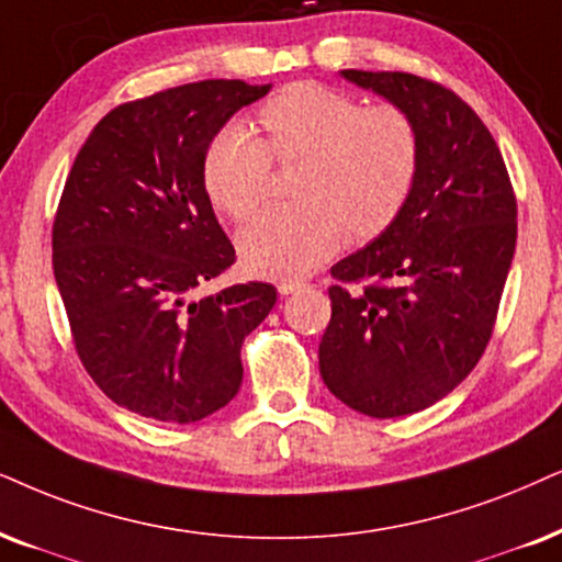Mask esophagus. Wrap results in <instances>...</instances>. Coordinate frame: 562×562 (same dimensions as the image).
Wrapping results in <instances>:
<instances>
[{"label": "esophagus", "instance_id": "esophagus-1", "mask_svg": "<svg viewBox=\"0 0 562 562\" xmlns=\"http://www.w3.org/2000/svg\"><path fill=\"white\" fill-rule=\"evenodd\" d=\"M305 282L303 280H282L277 282V290H280V295H293L297 290H303Z\"/></svg>", "mask_w": 562, "mask_h": 562}]
</instances>
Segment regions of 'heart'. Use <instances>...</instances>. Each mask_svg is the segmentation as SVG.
Returning a JSON list of instances; mask_svg holds the SVG:
<instances>
[{"label": "heart", "instance_id": "1", "mask_svg": "<svg viewBox=\"0 0 562 562\" xmlns=\"http://www.w3.org/2000/svg\"><path fill=\"white\" fill-rule=\"evenodd\" d=\"M267 142L244 122L212 137L204 187L233 220L265 202L272 149L280 160L303 158L295 194L251 220L238 236L244 265L261 277H297L329 259L347 238L381 236L412 194L420 137L400 105H366L318 82H297L261 105Z\"/></svg>", "mask_w": 562, "mask_h": 562}]
</instances>
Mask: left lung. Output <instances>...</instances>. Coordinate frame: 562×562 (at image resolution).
Wrapping results in <instances>:
<instances>
[{"label":"left lung","instance_id":"left-lung-1","mask_svg":"<svg viewBox=\"0 0 562 562\" xmlns=\"http://www.w3.org/2000/svg\"><path fill=\"white\" fill-rule=\"evenodd\" d=\"M339 75L407 111L420 137L400 217L331 267L339 285L318 345L326 389L386 420L443 400L485 352L516 251V196L493 134L457 92L407 72Z\"/></svg>","mask_w":562,"mask_h":562}]
</instances>
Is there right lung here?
<instances>
[{"label": "right lung", "mask_w": 562, "mask_h": 562, "mask_svg": "<svg viewBox=\"0 0 562 562\" xmlns=\"http://www.w3.org/2000/svg\"><path fill=\"white\" fill-rule=\"evenodd\" d=\"M272 85L204 80L124 103L77 153L54 220V277L85 371L119 407L196 423L244 381L240 345L277 301L267 282L194 297L236 261L204 155Z\"/></svg>", "instance_id": "add662e5"}]
</instances>
